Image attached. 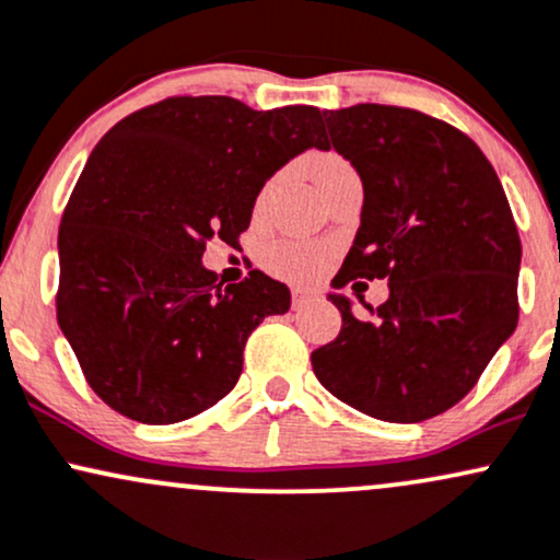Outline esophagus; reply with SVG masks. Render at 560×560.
I'll list each match as a JSON object with an SVG mask.
<instances>
[{"mask_svg":"<svg viewBox=\"0 0 560 560\" xmlns=\"http://www.w3.org/2000/svg\"><path fill=\"white\" fill-rule=\"evenodd\" d=\"M314 299H317V293H314V291H304V288H295V291H293V308L306 306L308 301H314Z\"/></svg>","mask_w":560,"mask_h":560,"instance_id":"34e87169","label":"esophagus"}]
</instances>
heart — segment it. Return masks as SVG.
<instances>
[{
	"label": "heart",
	"instance_id": "b5f03b06",
	"mask_svg": "<svg viewBox=\"0 0 560 560\" xmlns=\"http://www.w3.org/2000/svg\"><path fill=\"white\" fill-rule=\"evenodd\" d=\"M335 170H348V164L335 154H325L314 160V180L335 173ZM330 261V248L322 243H301V241H282L275 243L267 252V267L280 278L306 282L314 280Z\"/></svg>",
	"mask_w": 560,
	"mask_h": 560
}]
</instances>
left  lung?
Returning a JSON list of instances; mask_svg holds the SVG:
<instances>
[{"instance_id": "1", "label": "left lung", "mask_w": 560, "mask_h": 560, "mask_svg": "<svg viewBox=\"0 0 560 560\" xmlns=\"http://www.w3.org/2000/svg\"><path fill=\"white\" fill-rule=\"evenodd\" d=\"M327 149L357 167L361 225L335 288L387 280L374 319L340 308L338 338L312 353L335 398L383 422L456 406L518 322L522 241L495 170L453 125L406 107L322 112Z\"/></svg>"}]
</instances>
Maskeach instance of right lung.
<instances>
[{"instance_id": "obj_1", "label": "right lung", "mask_w": 560, "mask_h": 560, "mask_svg": "<svg viewBox=\"0 0 560 560\" xmlns=\"http://www.w3.org/2000/svg\"><path fill=\"white\" fill-rule=\"evenodd\" d=\"M312 147L327 149L317 107L233 96H170L96 143L57 235V322L109 409L173 424L233 390L248 335L291 291L259 269L222 285L201 256L238 241L261 186Z\"/></svg>"}]
</instances>
